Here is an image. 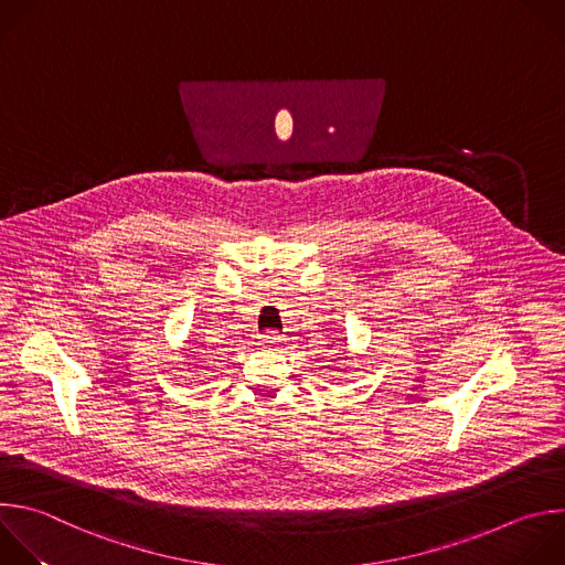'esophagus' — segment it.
<instances>
[{"mask_svg":"<svg viewBox=\"0 0 565 565\" xmlns=\"http://www.w3.org/2000/svg\"><path fill=\"white\" fill-rule=\"evenodd\" d=\"M277 341H281V334L275 332V330H266V332L262 334V345H275Z\"/></svg>","mask_w":565,"mask_h":565,"instance_id":"esophagus-1","label":"esophagus"}]
</instances>
